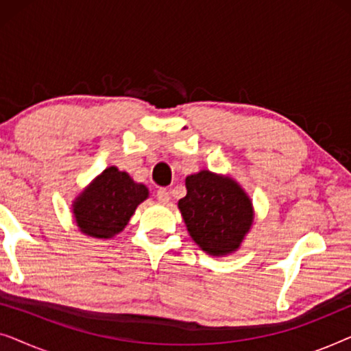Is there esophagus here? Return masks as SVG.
Returning <instances> with one entry per match:
<instances>
[{"mask_svg": "<svg viewBox=\"0 0 351 351\" xmlns=\"http://www.w3.org/2000/svg\"><path fill=\"white\" fill-rule=\"evenodd\" d=\"M156 199L160 201V203H162V204H167L171 201L169 191H167L166 189H160V190L156 191Z\"/></svg>", "mask_w": 351, "mask_h": 351, "instance_id": "1", "label": "esophagus"}]
</instances>
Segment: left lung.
Here are the masks:
<instances>
[{
  "label": "left lung",
  "instance_id": "8db88e82",
  "mask_svg": "<svg viewBox=\"0 0 351 351\" xmlns=\"http://www.w3.org/2000/svg\"><path fill=\"white\" fill-rule=\"evenodd\" d=\"M179 209L190 237L210 256L237 251L251 228V199L237 182L209 171L186 177Z\"/></svg>",
  "mask_w": 351,
  "mask_h": 351
}]
</instances>
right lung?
Segmentation results:
<instances>
[{
	"instance_id": "obj_1",
	"label": "right lung",
	"mask_w": 351,
	"mask_h": 351,
	"mask_svg": "<svg viewBox=\"0 0 351 351\" xmlns=\"http://www.w3.org/2000/svg\"><path fill=\"white\" fill-rule=\"evenodd\" d=\"M147 196L145 185L136 184L126 172L112 166L75 201L76 223L89 237L112 238L126 227L134 210Z\"/></svg>"
}]
</instances>
